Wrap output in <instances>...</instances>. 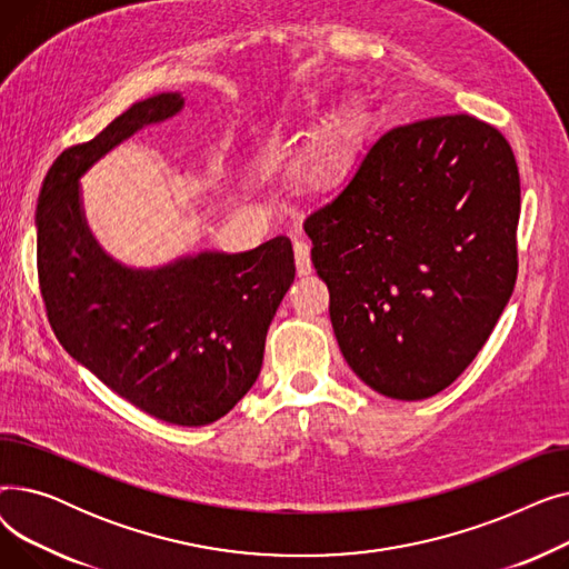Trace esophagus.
I'll list each match as a JSON object with an SVG mask.
<instances>
[{
	"instance_id": "34e87169",
	"label": "esophagus",
	"mask_w": 569,
	"mask_h": 569,
	"mask_svg": "<svg viewBox=\"0 0 569 569\" xmlns=\"http://www.w3.org/2000/svg\"><path fill=\"white\" fill-rule=\"evenodd\" d=\"M295 264H297V274L307 277L313 272V264H311V247L307 242H295Z\"/></svg>"
}]
</instances>
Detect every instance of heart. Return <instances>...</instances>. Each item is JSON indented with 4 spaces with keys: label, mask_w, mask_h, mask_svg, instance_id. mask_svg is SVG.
<instances>
[{
    "label": "heart",
    "mask_w": 569,
    "mask_h": 569,
    "mask_svg": "<svg viewBox=\"0 0 569 569\" xmlns=\"http://www.w3.org/2000/svg\"><path fill=\"white\" fill-rule=\"evenodd\" d=\"M362 138V119L350 117L330 136L320 138L307 154L305 179L316 189H327L337 184L352 163L355 147Z\"/></svg>",
    "instance_id": "heart-1"
}]
</instances>
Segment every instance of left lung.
Wrapping results in <instances>:
<instances>
[{
    "label": "left lung",
    "mask_w": 569,
    "mask_h": 569,
    "mask_svg": "<svg viewBox=\"0 0 569 569\" xmlns=\"http://www.w3.org/2000/svg\"><path fill=\"white\" fill-rule=\"evenodd\" d=\"M519 168L470 114L382 133L348 184L305 221L350 369L401 401L450 387L517 283Z\"/></svg>",
    "instance_id": "left-lung-1"
}]
</instances>
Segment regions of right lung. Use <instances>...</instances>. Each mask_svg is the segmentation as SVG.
I'll return each mask as SVG.
<instances>
[{
  "label": "right lung",
  "instance_id": "obj_1",
  "mask_svg": "<svg viewBox=\"0 0 569 569\" xmlns=\"http://www.w3.org/2000/svg\"><path fill=\"white\" fill-rule=\"evenodd\" d=\"M182 106L179 94L133 103L54 159L37 204V269L52 332L73 360L157 420L204 427L260 373L269 322L295 281L290 239L129 269L97 247L78 191L80 174L114 144Z\"/></svg>",
  "mask_w": 569,
  "mask_h": 569
}]
</instances>
